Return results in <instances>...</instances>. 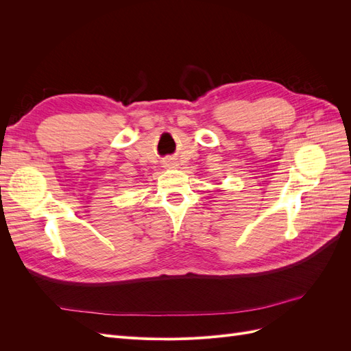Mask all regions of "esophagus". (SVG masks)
<instances>
[{
	"instance_id": "34e87169",
	"label": "esophagus",
	"mask_w": 351,
	"mask_h": 351,
	"mask_svg": "<svg viewBox=\"0 0 351 351\" xmlns=\"http://www.w3.org/2000/svg\"><path fill=\"white\" fill-rule=\"evenodd\" d=\"M173 164H174V162H169V164H168V165H173Z\"/></svg>"
}]
</instances>
